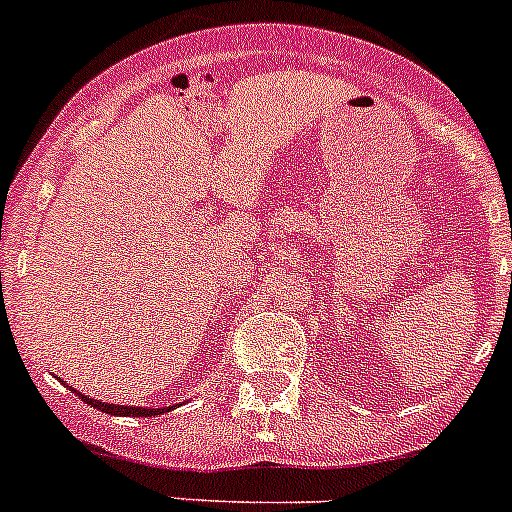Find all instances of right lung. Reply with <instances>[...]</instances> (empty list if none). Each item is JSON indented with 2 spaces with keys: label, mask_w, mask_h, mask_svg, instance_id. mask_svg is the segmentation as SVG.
I'll return each instance as SVG.
<instances>
[{
  "label": "right lung",
  "mask_w": 512,
  "mask_h": 512,
  "mask_svg": "<svg viewBox=\"0 0 512 512\" xmlns=\"http://www.w3.org/2000/svg\"><path fill=\"white\" fill-rule=\"evenodd\" d=\"M76 394H79V391H76ZM81 401H86L89 406H94V409L103 411V414H111V416H158V414H165V411H168V409H143V406H116V404H106V401L86 399V396H81Z\"/></svg>",
  "instance_id": "obj_1"
}]
</instances>
